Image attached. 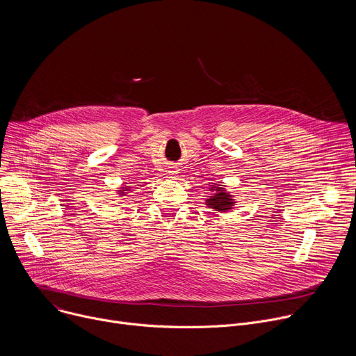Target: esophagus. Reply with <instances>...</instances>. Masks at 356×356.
I'll use <instances>...</instances> for the list:
<instances>
[{
    "label": "esophagus",
    "instance_id": "obj_1",
    "mask_svg": "<svg viewBox=\"0 0 356 356\" xmlns=\"http://www.w3.org/2000/svg\"><path fill=\"white\" fill-rule=\"evenodd\" d=\"M177 173H179V169H170V170H169V175H170V176H176Z\"/></svg>",
    "mask_w": 356,
    "mask_h": 356
}]
</instances>
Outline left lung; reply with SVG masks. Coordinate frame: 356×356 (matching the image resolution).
Returning a JSON list of instances; mask_svg holds the SVG:
<instances>
[{"mask_svg": "<svg viewBox=\"0 0 356 356\" xmlns=\"http://www.w3.org/2000/svg\"><path fill=\"white\" fill-rule=\"evenodd\" d=\"M210 191H214L207 200H206V204L218 211V213H227L229 210L234 209L235 206V200L234 197L221 186V184H216L213 183L210 186Z\"/></svg>", "mask_w": 356, "mask_h": 356, "instance_id": "8db88e82", "label": "left lung"}]
</instances>
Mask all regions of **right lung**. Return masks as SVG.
<instances>
[{
    "label": "right lung",
    "mask_w": 356,
    "mask_h": 356,
    "mask_svg": "<svg viewBox=\"0 0 356 356\" xmlns=\"http://www.w3.org/2000/svg\"><path fill=\"white\" fill-rule=\"evenodd\" d=\"M129 186H125V187H121V190H118L117 193L121 195V197H124V195H128V193H129Z\"/></svg>",
    "instance_id": "right-lung-1"
}]
</instances>
